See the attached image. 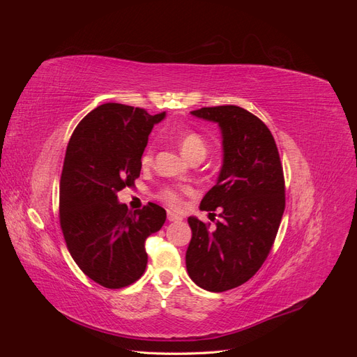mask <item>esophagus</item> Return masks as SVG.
<instances>
[{
    "mask_svg": "<svg viewBox=\"0 0 357 357\" xmlns=\"http://www.w3.org/2000/svg\"><path fill=\"white\" fill-rule=\"evenodd\" d=\"M168 220L169 222H180L181 220V215L172 213V211H168Z\"/></svg>",
    "mask_w": 357,
    "mask_h": 357,
    "instance_id": "esophagus-1",
    "label": "esophagus"
}]
</instances>
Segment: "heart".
Returning a JSON list of instances; mask_svg holds the SVG:
<instances>
[{
  "label": "heart",
  "mask_w": 357,
  "mask_h": 357,
  "mask_svg": "<svg viewBox=\"0 0 357 357\" xmlns=\"http://www.w3.org/2000/svg\"><path fill=\"white\" fill-rule=\"evenodd\" d=\"M180 150H181V153L185 155L189 160L197 159V158L204 159L205 156H207L208 146H207V142H205V139L199 134L186 132V134H183L180 138ZM152 159H153V147L149 146L146 149V152L143 153L142 164L150 165L152 164ZM186 192H190V190L186 188L167 186V188L159 190L158 197L164 202H167L168 205H171V207H180L183 193H186Z\"/></svg>",
  "instance_id": "b5f03b06"
}]
</instances>
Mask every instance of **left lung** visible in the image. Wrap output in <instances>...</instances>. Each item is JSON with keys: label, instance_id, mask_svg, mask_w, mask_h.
<instances>
[{"label": "left lung", "instance_id": "obj_1", "mask_svg": "<svg viewBox=\"0 0 357 357\" xmlns=\"http://www.w3.org/2000/svg\"><path fill=\"white\" fill-rule=\"evenodd\" d=\"M190 113L219 125L223 164L199 205L210 214L219 208L220 220L208 229L197 218L188 219L186 268L199 287L225 291L250 280L271 252L286 207L283 167L271 131L250 112L219 105Z\"/></svg>", "mask_w": 357, "mask_h": 357}]
</instances>
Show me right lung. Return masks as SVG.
I'll return each instance as SVG.
<instances>
[{"instance_id":"add662e5","label":"right lung","mask_w":357,"mask_h":357,"mask_svg":"<svg viewBox=\"0 0 357 357\" xmlns=\"http://www.w3.org/2000/svg\"><path fill=\"white\" fill-rule=\"evenodd\" d=\"M165 113L117 102L96 107L74 129L61 176L59 222L74 262L107 289L132 284L147 266L144 243L167 213L149 202L131 211L117 192L134 186L149 134Z\"/></svg>"}]
</instances>
